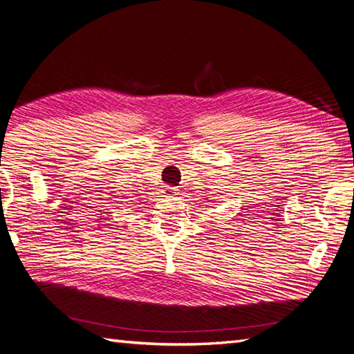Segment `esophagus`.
Instances as JSON below:
<instances>
[{"label":"esophagus","mask_w":354,"mask_h":354,"mask_svg":"<svg viewBox=\"0 0 354 354\" xmlns=\"http://www.w3.org/2000/svg\"><path fill=\"white\" fill-rule=\"evenodd\" d=\"M165 194H166V197L175 196V194H176V188H174V187H166V188H165Z\"/></svg>","instance_id":"34e87169"}]
</instances>
